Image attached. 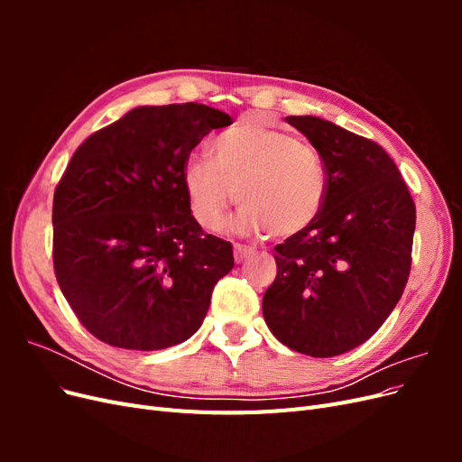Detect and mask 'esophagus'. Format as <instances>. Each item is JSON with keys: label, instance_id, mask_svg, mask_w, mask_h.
Here are the masks:
<instances>
[{"label": "esophagus", "instance_id": "obj_1", "mask_svg": "<svg viewBox=\"0 0 462 462\" xmlns=\"http://www.w3.org/2000/svg\"><path fill=\"white\" fill-rule=\"evenodd\" d=\"M253 254V248L245 246V245H235V262L241 263L246 256Z\"/></svg>", "mask_w": 462, "mask_h": 462}]
</instances>
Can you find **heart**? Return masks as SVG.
I'll return each mask as SVG.
<instances>
[{
  "label": "heart",
  "instance_id": "heart-1",
  "mask_svg": "<svg viewBox=\"0 0 462 462\" xmlns=\"http://www.w3.org/2000/svg\"><path fill=\"white\" fill-rule=\"evenodd\" d=\"M212 156L183 170L190 212L204 229H219L239 200L236 229L285 239L309 227L326 204L324 160L295 134L243 121L216 138Z\"/></svg>",
  "mask_w": 462,
  "mask_h": 462
}]
</instances>
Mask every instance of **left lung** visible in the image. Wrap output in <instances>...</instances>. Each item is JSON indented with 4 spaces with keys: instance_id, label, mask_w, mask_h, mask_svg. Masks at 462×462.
I'll use <instances>...</instances> for the list:
<instances>
[{
    "instance_id": "1",
    "label": "left lung",
    "mask_w": 462,
    "mask_h": 462,
    "mask_svg": "<svg viewBox=\"0 0 462 462\" xmlns=\"http://www.w3.org/2000/svg\"><path fill=\"white\" fill-rule=\"evenodd\" d=\"M285 121L319 152L328 197L309 227L275 246L262 314L292 351L329 358L368 341L393 312L411 273L416 208L380 144L312 116Z\"/></svg>"
}]
</instances>
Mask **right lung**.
I'll use <instances>...</instances> for the list:
<instances>
[{
  "label": "right lung",
  "mask_w": 462,
  "mask_h": 462,
  "mask_svg": "<svg viewBox=\"0 0 462 462\" xmlns=\"http://www.w3.org/2000/svg\"><path fill=\"white\" fill-rule=\"evenodd\" d=\"M231 123L204 104L143 106L73 153L53 192V270L96 339L160 351L202 326L233 246L194 219L183 170L209 131Z\"/></svg>",
  "instance_id": "right-lung-1"
}]
</instances>
